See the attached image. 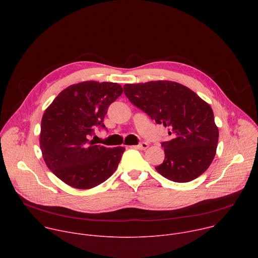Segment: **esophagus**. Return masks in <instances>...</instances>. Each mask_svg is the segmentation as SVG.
<instances>
[{"label": "esophagus", "mask_w": 258, "mask_h": 258, "mask_svg": "<svg viewBox=\"0 0 258 258\" xmlns=\"http://www.w3.org/2000/svg\"><path fill=\"white\" fill-rule=\"evenodd\" d=\"M134 147H135V148L139 149V150H146L149 147V144L146 143V142H142L141 144H139L137 146H134Z\"/></svg>", "instance_id": "1"}]
</instances>
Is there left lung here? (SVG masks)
Segmentation results:
<instances>
[{
	"instance_id": "1",
	"label": "left lung",
	"mask_w": 258,
	"mask_h": 258,
	"mask_svg": "<svg viewBox=\"0 0 258 258\" xmlns=\"http://www.w3.org/2000/svg\"><path fill=\"white\" fill-rule=\"evenodd\" d=\"M127 99L172 138L162 142L164 161L155 169L175 182H188L211 164L218 142V127L211 107L195 92L178 83L156 81L126 84Z\"/></svg>"
}]
</instances>
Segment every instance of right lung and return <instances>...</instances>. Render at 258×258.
Here are the masks:
<instances>
[{"instance_id":"obj_1","label":"right lung","mask_w":258,"mask_h":258,"mask_svg":"<svg viewBox=\"0 0 258 258\" xmlns=\"http://www.w3.org/2000/svg\"><path fill=\"white\" fill-rule=\"evenodd\" d=\"M123 90L116 83L83 82L64 89L46 109L40 146L49 169L68 186L94 188L116 170L125 150L106 148L89 140L103 123L109 105Z\"/></svg>"}]
</instances>
